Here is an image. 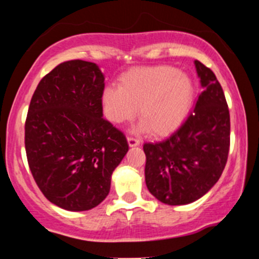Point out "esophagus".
<instances>
[{
	"instance_id": "1",
	"label": "esophagus",
	"mask_w": 259,
	"mask_h": 259,
	"mask_svg": "<svg viewBox=\"0 0 259 259\" xmlns=\"http://www.w3.org/2000/svg\"><path fill=\"white\" fill-rule=\"evenodd\" d=\"M127 144H129L130 147H136V146H139V145H140V141L138 139L129 136V138H127Z\"/></svg>"
}]
</instances>
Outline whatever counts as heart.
<instances>
[{"label": "heart", "instance_id": "b5f03b06", "mask_svg": "<svg viewBox=\"0 0 259 259\" xmlns=\"http://www.w3.org/2000/svg\"><path fill=\"white\" fill-rule=\"evenodd\" d=\"M195 89L191 79L168 65L136 68L121 75L119 88H106L101 95L103 113L109 121L132 120L139 108V132L165 136L186 119Z\"/></svg>", "mask_w": 259, "mask_h": 259}]
</instances>
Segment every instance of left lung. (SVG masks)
<instances>
[{"label": "left lung", "mask_w": 259, "mask_h": 259, "mask_svg": "<svg viewBox=\"0 0 259 259\" xmlns=\"http://www.w3.org/2000/svg\"><path fill=\"white\" fill-rule=\"evenodd\" d=\"M203 91L177 132L144 145L148 191L169 206L189 204L206 195L227 164L230 114L214 73L195 61Z\"/></svg>", "instance_id": "left-lung-1"}]
</instances>
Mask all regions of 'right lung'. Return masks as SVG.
<instances>
[{"mask_svg": "<svg viewBox=\"0 0 259 259\" xmlns=\"http://www.w3.org/2000/svg\"><path fill=\"white\" fill-rule=\"evenodd\" d=\"M105 75L96 63L63 62L38 82L25 121V151L38 189L65 210H89L107 197L129 150L103 118Z\"/></svg>", "mask_w": 259, "mask_h": 259, "instance_id": "1", "label": "right lung"}]
</instances>
